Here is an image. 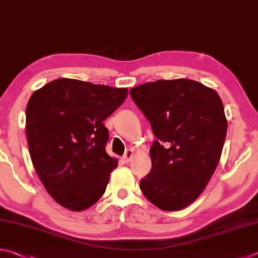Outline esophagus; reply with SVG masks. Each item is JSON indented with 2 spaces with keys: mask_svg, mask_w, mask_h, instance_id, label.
Masks as SVG:
<instances>
[{
  "mask_svg": "<svg viewBox=\"0 0 258 258\" xmlns=\"http://www.w3.org/2000/svg\"><path fill=\"white\" fill-rule=\"evenodd\" d=\"M134 156V150L133 149H128L127 152H125V154L123 155V162L124 163H129L131 158H133Z\"/></svg>",
  "mask_w": 258,
  "mask_h": 258,
  "instance_id": "obj_1",
  "label": "esophagus"
}]
</instances>
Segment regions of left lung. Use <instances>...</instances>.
I'll list each match as a JSON object with an SVG mask.
<instances>
[{"mask_svg":"<svg viewBox=\"0 0 258 258\" xmlns=\"http://www.w3.org/2000/svg\"><path fill=\"white\" fill-rule=\"evenodd\" d=\"M130 95L157 138L140 189L162 210H181L199 198L220 160L228 124L222 101L213 89L187 79L149 82Z\"/></svg>","mask_w":258,"mask_h":258,"instance_id":"obj_1","label":"left lung"}]
</instances>
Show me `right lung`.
I'll return each mask as SVG.
<instances>
[{
	"label": "right lung",
	"mask_w": 258,
	"mask_h": 258,
	"mask_svg": "<svg viewBox=\"0 0 258 258\" xmlns=\"http://www.w3.org/2000/svg\"><path fill=\"white\" fill-rule=\"evenodd\" d=\"M127 89L58 79L35 91L26 110L33 167L53 200L83 211L103 196L118 159L105 152L103 121L123 103Z\"/></svg>",
	"instance_id": "add662e5"
}]
</instances>
